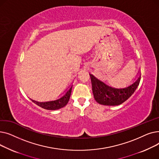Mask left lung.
<instances>
[{
	"mask_svg": "<svg viewBox=\"0 0 159 159\" xmlns=\"http://www.w3.org/2000/svg\"><path fill=\"white\" fill-rule=\"evenodd\" d=\"M89 75L95 101L98 104L105 106H117L126 101L135 92L140 80V75L132 84L126 88L119 89L107 86L93 75L89 74Z\"/></svg>",
	"mask_w": 159,
	"mask_h": 159,
	"instance_id": "1",
	"label": "left lung"
}]
</instances>
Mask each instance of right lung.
<instances>
[{
    "label": "right lung",
    "mask_w": 159,
    "mask_h": 159,
    "mask_svg": "<svg viewBox=\"0 0 159 159\" xmlns=\"http://www.w3.org/2000/svg\"><path fill=\"white\" fill-rule=\"evenodd\" d=\"M72 89V86L70 88V89L66 91L65 94L60 98H58L55 101H48V102H38L34 100L31 99L33 102H34L39 106L44 108V109L48 110H56L61 109V108L64 107L67 104H68L70 97Z\"/></svg>",
    "instance_id": "1"
}]
</instances>
